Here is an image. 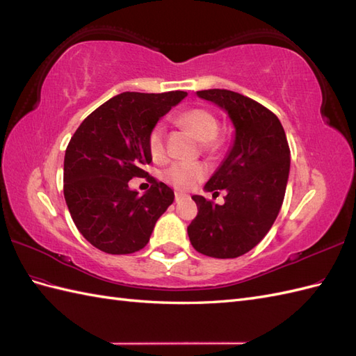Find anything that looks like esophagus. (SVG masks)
Instances as JSON below:
<instances>
[{
	"label": "esophagus",
	"mask_w": 356,
	"mask_h": 356,
	"mask_svg": "<svg viewBox=\"0 0 356 356\" xmlns=\"http://www.w3.org/2000/svg\"><path fill=\"white\" fill-rule=\"evenodd\" d=\"M184 197H186V196L181 195V193H175V202H177V203H179L181 200H184Z\"/></svg>",
	"instance_id": "34e87169"
}]
</instances>
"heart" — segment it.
I'll return each mask as SVG.
<instances>
[{
	"label": "heart",
	"instance_id": "obj_1",
	"mask_svg": "<svg viewBox=\"0 0 356 356\" xmlns=\"http://www.w3.org/2000/svg\"><path fill=\"white\" fill-rule=\"evenodd\" d=\"M179 122L187 126L190 131L195 134L204 147L208 149L213 148L217 138L220 124L217 117L212 113L203 108H193L179 115ZM148 152L154 160H161L165 157L166 147H165V126L161 123L154 124V127L149 131L147 139ZM207 174V169L200 163H191V161H175L169 168L163 170V179L169 186L175 187L177 190H190L193 186Z\"/></svg>",
	"mask_w": 356,
	"mask_h": 356
}]
</instances>
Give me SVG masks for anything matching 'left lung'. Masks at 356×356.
Returning <instances> with one entry per match:
<instances>
[{
  "mask_svg": "<svg viewBox=\"0 0 356 356\" xmlns=\"http://www.w3.org/2000/svg\"><path fill=\"white\" fill-rule=\"evenodd\" d=\"M196 93L227 113L234 136L204 184L207 191L225 190V202L213 204L203 196H191L199 212L187 233L200 254L236 258L261 242L282 207L289 175L286 135L272 111L241 93L225 89Z\"/></svg>",
  "mask_w": 356,
  "mask_h": 356,
  "instance_id": "1",
  "label": "left lung"
}]
</instances>
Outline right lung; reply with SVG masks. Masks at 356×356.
I'll return each mask as SVG.
<instances>
[{
  "label": "right lung",
  "mask_w": 356,
  "mask_h": 356,
  "mask_svg": "<svg viewBox=\"0 0 356 356\" xmlns=\"http://www.w3.org/2000/svg\"><path fill=\"white\" fill-rule=\"evenodd\" d=\"M187 92H124L102 104L75 131L63 160V196L84 239L106 254H132L148 243L174 191L149 177L143 196L129 188L152 161L148 134Z\"/></svg>",
  "instance_id": "obj_1"
}]
</instances>
